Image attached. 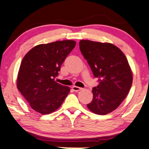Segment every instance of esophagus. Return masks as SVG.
Masks as SVG:
<instances>
[{
    "label": "esophagus",
    "mask_w": 149,
    "mask_h": 149,
    "mask_svg": "<svg viewBox=\"0 0 149 149\" xmlns=\"http://www.w3.org/2000/svg\"><path fill=\"white\" fill-rule=\"evenodd\" d=\"M72 89H73L74 91L78 92V91H80V90H82V88L79 87V86H72Z\"/></svg>",
    "instance_id": "1"
}]
</instances>
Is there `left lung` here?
Here are the masks:
<instances>
[{"mask_svg": "<svg viewBox=\"0 0 149 149\" xmlns=\"http://www.w3.org/2000/svg\"><path fill=\"white\" fill-rule=\"evenodd\" d=\"M80 49L99 84L93 88V100L87 104L94 113L105 115L116 109L127 97L133 76L123 52L111 43L82 40Z\"/></svg>", "mask_w": 149, "mask_h": 149, "instance_id": "obj_1", "label": "left lung"}]
</instances>
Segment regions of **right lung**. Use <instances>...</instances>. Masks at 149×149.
<instances>
[{
  "label": "right lung",
  "mask_w": 149,
  "mask_h": 149,
  "mask_svg": "<svg viewBox=\"0 0 149 149\" xmlns=\"http://www.w3.org/2000/svg\"><path fill=\"white\" fill-rule=\"evenodd\" d=\"M76 42L62 40L37 45L20 64L17 88L36 111L49 114L58 109L70 88L56 82L62 64Z\"/></svg>",
  "instance_id": "right-lung-1"
}]
</instances>
